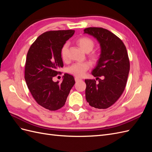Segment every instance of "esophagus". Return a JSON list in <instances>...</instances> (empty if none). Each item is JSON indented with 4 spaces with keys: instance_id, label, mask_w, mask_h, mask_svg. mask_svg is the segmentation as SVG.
Listing matches in <instances>:
<instances>
[{
    "instance_id": "1",
    "label": "esophagus",
    "mask_w": 152,
    "mask_h": 152,
    "mask_svg": "<svg viewBox=\"0 0 152 152\" xmlns=\"http://www.w3.org/2000/svg\"><path fill=\"white\" fill-rule=\"evenodd\" d=\"M82 79H80V78H79V77H75V82H78V81H79V80H81Z\"/></svg>"
}]
</instances>
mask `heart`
I'll return each instance as SVG.
<instances>
[{
  "mask_svg": "<svg viewBox=\"0 0 152 152\" xmlns=\"http://www.w3.org/2000/svg\"><path fill=\"white\" fill-rule=\"evenodd\" d=\"M77 42L79 47L86 53H89L93 49L94 44L93 40L88 37H82L77 40ZM68 44L65 43L61 49V56L63 59H66L67 55ZM91 59L93 61H96L98 58V55L93 53L90 55ZM90 63L89 62H79L73 64L67 69V72L78 77H81L85 74V72L90 68Z\"/></svg>",
  "mask_w": 152,
  "mask_h": 152,
  "instance_id": "b5f03b06",
  "label": "heart"
}]
</instances>
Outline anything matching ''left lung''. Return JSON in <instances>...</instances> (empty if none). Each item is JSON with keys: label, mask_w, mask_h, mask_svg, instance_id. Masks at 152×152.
<instances>
[{"label": "left lung", "mask_w": 152, "mask_h": 152, "mask_svg": "<svg viewBox=\"0 0 152 152\" xmlns=\"http://www.w3.org/2000/svg\"><path fill=\"white\" fill-rule=\"evenodd\" d=\"M84 34L93 36L99 44L101 54L91 73L98 79H86V98L91 107L106 109L121 97L126 86L130 63L122 41L109 30L89 27ZM102 76L103 79H99Z\"/></svg>", "instance_id": "8db88e82"}]
</instances>
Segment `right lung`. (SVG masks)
<instances>
[{"mask_svg": "<svg viewBox=\"0 0 152 152\" xmlns=\"http://www.w3.org/2000/svg\"><path fill=\"white\" fill-rule=\"evenodd\" d=\"M74 33L72 30L45 32L31 44L26 55L25 79L28 88L36 102L50 111L65 105L75 83L74 77L68 73L61 84L53 80L63 66L61 49Z\"/></svg>", "mask_w": 152, "mask_h": 152, "instance_id": "obj_1", "label": "right lung"}]
</instances>
